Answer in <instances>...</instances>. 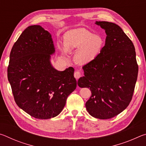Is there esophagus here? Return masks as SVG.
<instances>
[{
	"label": "esophagus",
	"mask_w": 146,
	"mask_h": 146,
	"mask_svg": "<svg viewBox=\"0 0 146 146\" xmlns=\"http://www.w3.org/2000/svg\"><path fill=\"white\" fill-rule=\"evenodd\" d=\"M74 76H75V78L76 79V80H78V79L81 76V73L80 71L78 70L75 71V73H74Z\"/></svg>",
	"instance_id": "34e87169"
}]
</instances>
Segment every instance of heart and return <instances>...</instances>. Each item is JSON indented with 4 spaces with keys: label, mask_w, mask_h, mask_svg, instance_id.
<instances>
[{
    "label": "heart",
    "mask_w": 146,
    "mask_h": 146,
    "mask_svg": "<svg viewBox=\"0 0 146 146\" xmlns=\"http://www.w3.org/2000/svg\"><path fill=\"white\" fill-rule=\"evenodd\" d=\"M64 44L66 50L77 49L75 60L85 64L93 60L99 55L104 46V39L98 35H94L84 28L73 29L64 35Z\"/></svg>",
    "instance_id": "1"
}]
</instances>
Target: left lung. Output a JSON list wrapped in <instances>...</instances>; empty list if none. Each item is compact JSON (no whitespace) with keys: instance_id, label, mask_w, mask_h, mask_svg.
<instances>
[{"instance_id":"obj_1","label":"left lung","mask_w":146,"mask_h":146,"mask_svg":"<svg viewBox=\"0 0 146 146\" xmlns=\"http://www.w3.org/2000/svg\"><path fill=\"white\" fill-rule=\"evenodd\" d=\"M107 35L105 46L93 60L83 66L84 76L80 88H90L86 103L88 112L99 119H109L129 106L138 76L135 46L120 26L106 21L96 22Z\"/></svg>"}]
</instances>
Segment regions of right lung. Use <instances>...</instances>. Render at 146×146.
<instances>
[{"label": "right lung", "instance_id": "1", "mask_svg": "<svg viewBox=\"0 0 146 146\" xmlns=\"http://www.w3.org/2000/svg\"><path fill=\"white\" fill-rule=\"evenodd\" d=\"M54 52L51 34L33 25L20 35L9 56L8 78L14 100L20 108L38 119L57 116L76 88L73 68L58 71L51 66L49 59Z\"/></svg>", "mask_w": 146, "mask_h": 146}]
</instances>
